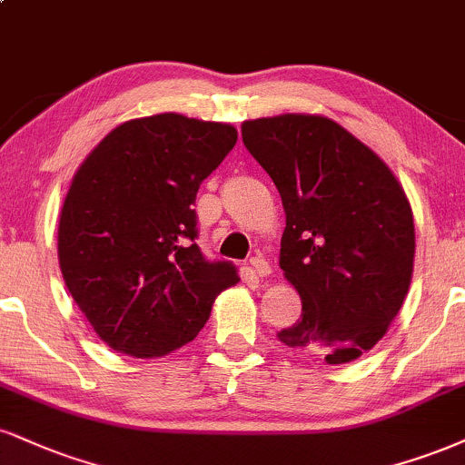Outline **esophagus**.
<instances>
[{
	"instance_id": "obj_1",
	"label": "esophagus",
	"mask_w": 465,
	"mask_h": 465,
	"mask_svg": "<svg viewBox=\"0 0 465 465\" xmlns=\"http://www.w3.org/2000/svg\"><path fill=\"white\" fill-rule=\"evenodd\" d=\"M251 271L255 272V277H268L272 272L271 264H268V262L262 255H257V257H253V260H251Z\"/></svg>"
}]
</instances>
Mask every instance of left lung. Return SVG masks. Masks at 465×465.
<instances>
[{
	"instance_id": "1",
	"label": "left lung",
	"mask_w": 465,
	"mask_h": 465,
	"mask_svg": "<svg viewBox=\"0 0 465 465\" xmlns=\"http://www.w3.org/2000/svg\"><path fill=\"white\" fill-rule=\"evenodd\" d=\"M242 143L279 190V266L303 303L279 340L331 366L357 360L388 333L411 283L416 232L405 190L327 116L244 121Z\"/></svg>"
}]
</instances>
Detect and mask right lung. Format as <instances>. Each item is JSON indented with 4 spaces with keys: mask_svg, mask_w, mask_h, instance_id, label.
<instances>
[{
    "mask_svg": "<svg viewBox=\"0 0 465 465\" xmlns=\"http://www.w3.org/2000/svg\"><path fill=\"white\" fill-rule=\"evenodd\" d=\"M238 141L229 123L175 112L114 127L73 175L60 212L64 283L94 333L132 357H162L197 338L232 262H208L193 203Z\"/></svg>",
    "mask_w": 465,
    "mask_h": 465,
    "instance_id": "obj_1",
    "label": "right lung"
}]
</instances>
